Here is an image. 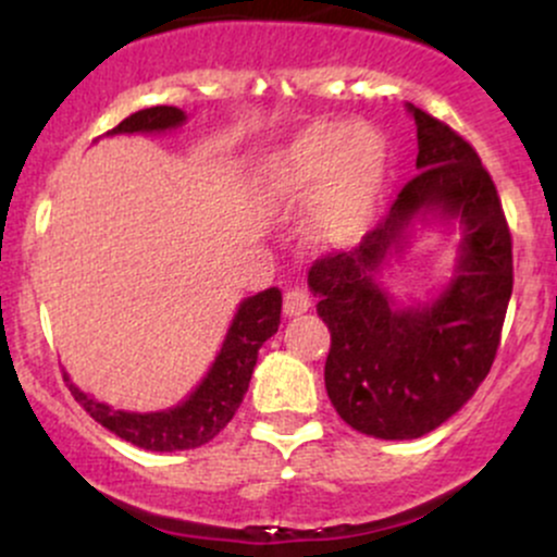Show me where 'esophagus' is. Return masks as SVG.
Returning <instances> with one entry per match:
<instances>
[{
    "mask_svg": "<svg viewBox=\"0 0 557 557\" xmlns=\"http://www.w3.org/2000/svg\"><path fill=\"white\" fill-rule=\"evenodd\" d=\"M309 306H311V298H309V293H306V290H300V287H290V290H285L283 309H285L287 317L304 314V311H309Z\"/></svg>",
    "mask_w": 557,
    "mask_h": 557,
    "instance_id": "esophagus-1",
    "label": "esophagus"
}]
</instances>
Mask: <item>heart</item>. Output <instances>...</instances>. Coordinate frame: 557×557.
Returning <instances> with one entry per match:
<instances>
[{
	"label": "heart",
	"instance_id": "obj_1",
	"mask_svg": "<svg viewBox=\"0 0 557 557\" xmlns=\"http://www.w3.org/2000/svg\"><path fill=\"white\" fill-rule=\"evenodd\" d=\"M382 140L372 127L314 123L270 168V194L296 212L319 209V235L345 240L372 209L382 175Z\"/></svg>",
	"mask_w": 557,
	"mask_h": 557
}]
</instances>
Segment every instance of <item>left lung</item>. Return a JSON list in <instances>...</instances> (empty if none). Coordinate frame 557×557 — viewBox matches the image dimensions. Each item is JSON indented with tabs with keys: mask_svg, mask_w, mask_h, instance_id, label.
I'll return each mask as SVG.
<instances>
[{
	"mask_svg": "<svg viewBox=\"0 0 557 557\" xmlns=\"http://www.w3.org/2000/svg\"><path fill=\"white\" fill-rule=\"evenodd\" d=\"M408 110L419 175L354 251L324 253L309 270L332 337L324 363L332 406L345 424L380 440L421 437L461 411L490 374L513 293V240L490 172L450 125ZM430 211L465 222L457 277L424 310H395L373 272L410 220Z\"/></svg>",
	"mask_w": 557,
	"mask_h": 557,
	"instance_id": "left-lung-1",
	"label": "left lung"
}]
</instances>
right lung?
<instances>
[{
	"instance_id": "obj_1",
	"label": "right lung",
	"mask_w": 557,
	"mask_h": 557,
	"mask_svg": "<svg viewBox=\"0 0 557 557\" xmlns=\"http://www.w3.org/2000/svg\"><path fill=\"white\" fill-rule=\"evenodd\" d=\"M183 120L185 114L177 107H149V110L133 112L110 133H157L183 125ZM280 311H283V293L277 287H267L257 296L243 300L209 374L190 393L188 400L170 408V411H117V408H110L107 403L81 393L75 385L67 387L73 398L86 408V413H91V419L117 437H123L125 443L157 453L190 450V447L216 437L225 430L227 421L235 417L248 382H251L253 367H257L259 348L280 327ZM65 382H70L67 376Z\"/></svg>"
}]
</instances>
